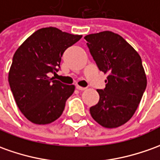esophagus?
I'll return each mask as SVG.
<instances>
[{
    "instance_id": "esophagus-1",
    "label": "esophagus",
    "mask_w": 160,
    "mask_h": 160,
    "mask_svg": "<svg viewBox=\"0 0 160 160\" xmlns=\"http://www.w3.org/2000/svg\"><path fill=\"white\" fill-rule=\"evenodd\" d=\"M76 88L78 89V91H85V90H86V88H84V87L78 86V85H77V87H76Z\"/></svg>"
}]
</instances>
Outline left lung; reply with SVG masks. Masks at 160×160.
I'll return each instance as SVG.
<instances>
[{"label": "left lung", "instance_id": "8db88e82", "mask_svg": "<svg viewBox=\"0 0 160 160\" xmlns=\"http://www.w3.org/2000/svg\"><path fill=\"white\" fill-rule=\"evenodd\" d=\"M100 71L108 73L105 88L97 90L99 101L90 108L91 117L105 128H116L131 119L146 88L140 56L122 36L111 31L84 37Z\"/></svg>", "mask_w": 160, "mask_h": 160}]
</instances>
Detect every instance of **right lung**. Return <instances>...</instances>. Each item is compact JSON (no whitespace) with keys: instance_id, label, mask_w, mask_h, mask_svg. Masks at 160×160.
I'll use <instances>...</instances> for the list:
<instances>
[{"instance_id":"obj_1","label":"right lung","mask_w":160,"mask_h":160,"mask_svg":"<svg viewBox=\"0 0 160 160\" xmlns=\"http://www.w3.org/2000/svg\"><path fill=\"white\" fill-rule=\"evenodd\" d=\"M81 38L57 28H43L15 51L8 82L20 111L32 123L50 124L62 115L75 86L49 78L48 74L59 70L63 52Z\"/></svg>"}]
</instances>
